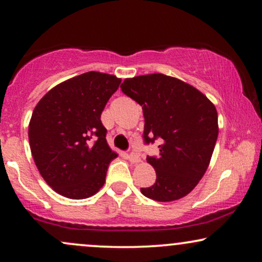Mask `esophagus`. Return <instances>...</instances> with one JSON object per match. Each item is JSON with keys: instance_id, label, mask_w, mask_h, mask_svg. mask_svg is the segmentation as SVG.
<instances>
[{"instance_id": "obj_1", "label": "esophagus", "mask_w": 262, "mask_h": 262, "mask_svg": "<svg viewBox=\"0 0 262 262\" xmlns=\"http://www.w3.org/2000/svg\"><path fill=\"white\" fill-rule=\"evenodd\" d=\"M128 160H130V162L134 164H137L141 162V157H139L138 154H135V152H132L128 155Z\"/></svg>"}]
</instances>
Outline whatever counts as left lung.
<instances>
[{"mask_svg":"<svg viewBox=\"0 0 262 262\" xmlns=\"http://www.w3.org/2000/svg\"><path fill=\"white\" fill-rule=\"evenodd\" d=\"M121 91L142 106L145 143L159 137L160 154L146 157L156 171L143 195L174 202L187 195L209 168L218 137V114L202 92L163 74L125 78Z\"/></svg>","mask_w":262,"mask_h":262,"instance_id":"left-lung-1","label":"left lung"}]
</instances>
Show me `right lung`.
Here are the masks:
<instances>
[{
    "instance_id": "obj_1",
    "label": "right lung",
    "mask_w": 262,
    "mask_h": 262,
    "mask_svg": "<svg viewBox=\"0 0 262 262\" xmlns=\"http://www.w3.org/2000/svg\"><path fill=\"white\" fill-rule=\"evenodd\" d=\"M121 78L88 71L62 82L34 107L28 139L39 173L50 187L70 199H85L106 181L118 157L106 141L101 113Z\"/></svg>"
}]
</instances>
